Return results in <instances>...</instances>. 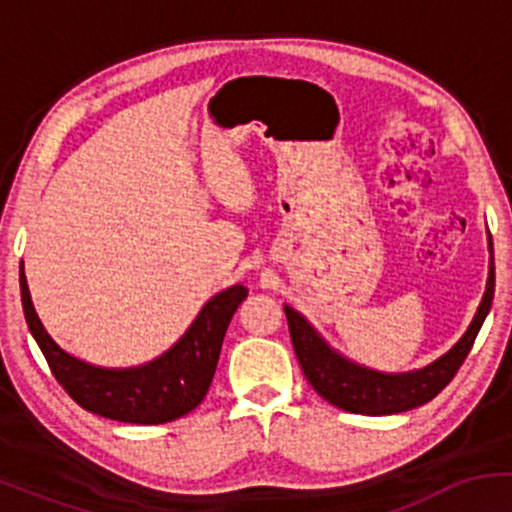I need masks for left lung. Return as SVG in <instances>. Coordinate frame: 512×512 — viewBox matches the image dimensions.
I'll list each match as a JSON object with an SVG mask.
<instances>
[{
  "label": "left lung",
  "instance_id": "left-lung-1",
  "mask_svg": "<svg viewBox=\"0 0 512 512\" xmlns=\"http://www.w3.org/2000/svg\"><path fill=\"white\" fill-rule=\"evenodd\" d=\"M489 252V281H486L484 298H481L472 325L467 327L460 342L452 346L448 354L440 356L438 361L428 363L426 368L411 370V373H380V370L358 366V363L337 354L301 313H296L289 305H284L293 351H296L303 375L313 385L317 395L327 399L334 407L351 411V414L366 416L399 414V411H407L431 402L455 378V373L460 370L464 358H467L469 349H472L474 339H477L481 325H484L486 315L491 310L493 284H496L491 233Z\"/></svg>",
  "mask_w": 512,
  "mask_h": 512
}]
</instances>
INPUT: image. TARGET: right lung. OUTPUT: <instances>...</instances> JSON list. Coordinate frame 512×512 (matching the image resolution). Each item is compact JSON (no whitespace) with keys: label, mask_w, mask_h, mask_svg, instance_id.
<instances>
[{"label":"right lung","mask_w":512,"mask_h":512,"mask_svg":"<svg viewBox=\"0 0 512 512\" xmlns=\"http://www.w3.org/2000/svg\"><path fill=\"white\" fill-rule=\"evenodd\" d=\"M19 284L28 330L67 395L91 414L149 426L180 419L202 402L216 373L228 322L248 296V289L240 284L216 293L199 310L180 342L151 363L137 368H101L69 356L52 342L33 308L23 262Z\"/></svg>","instance_id":"obj_1"}]
</instances>
